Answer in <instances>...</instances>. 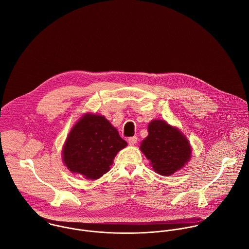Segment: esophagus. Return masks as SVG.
I'll list each match as a JSON object with an SVG mask.
<instances>
[{"instance_id":"34e87169","label":"esophagus","mask_w":249,"mask_h":249,"mask_svg":"<svg viewBox=\"0 0 249 249\" xmlns=\"http://www.w3.org/2000/svg\"><path fill=\"white\" fill-rule=\"evenodd\" d=\"M137 141H138V138H137L136 136H133V137L128 138V143H129V144H131V145L135 144V143L137 142Z\"/></svg>"}]
</instances>
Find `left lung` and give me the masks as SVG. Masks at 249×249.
<instances>
[{
	"mask_svg": "<svg viewBox=\"0 0 249 249\" xmlns=\"http://www.w3.org/2000/svg\"><path fill=\"white\" fill-rule=\"evenodd\" d=\"M140 148L154 172L161 176L175 174L191 158L187 138L178 128L162 120H154L148 124V135Z\"/></svg>",
	"mask_w": 249,
	"mask_h": 249,
	"instance_id": "obj_1",
	"label": "left lung"
}]
</instances>
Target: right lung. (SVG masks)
Listing matches in <instances>:
<instances>
[{
    "mask_svg": "<svg viewBox=\"0 0 249 249\" xmlns=\"http://www.w3.org/2000/svg\"><path fill=\"white\" fill-rule=\"evenodd\" d=\"M127 145L104 116L87 114L71 128L63 160L71 173L98 179L110 170L119 150Z\"/></svg>",
    "mask_w": 249,
    "mask_h": 249,
    "instance_id": "1",
    "label": "right lung"
}]
</instances>
